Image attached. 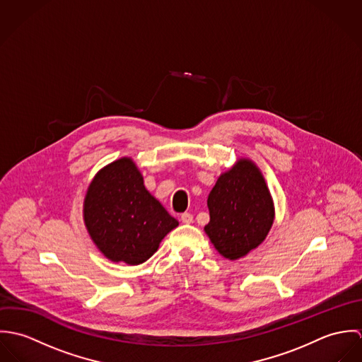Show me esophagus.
I'll return each instance as SVG.
<instances>
[{"label":"esophagus","mask_w":362,"mask_h":362,"mask_svg":"<svg viewBox=\"0 0 362 362\" xmlns=\"http://www.w3.org/2000/svg\"><path fill=\"white\" fill-rule=\"evenodd\" d=\"M181 221L184 224H191L194 221V216L191 213H182L181 214Z\"/></svg>","instance_id":"obj_1"}]
</instances>
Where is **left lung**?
Masks as SVG:
<instances>
[{"label":"left lung","instance_id":"left-lung-1","mask_svg":"<svg viewBox=\"0 0 362 362\" xmlns=\"http://www.w3.org/2000/svg\"><path fill=\"white\" fill-rule=\"evenodd\" d=\"M205 233L217 252L230 260L247 257L266 240L274 204L257 163L240 157L221 173L207 197Z\"/></svg>","mask_w":362,"mask_h":362}]
</instances>
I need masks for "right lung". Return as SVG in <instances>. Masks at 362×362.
<instances>
[{"label": "right lung", "instance_id": "1", "mask_svg": "<svg viewBox=\"0 0 362 362\" xmlns=\"http://www.w3.org/2000/svg\"><path fill=\"white\" fill-rule=\"evenodd\" d=\"M86 230L105 258L141 264L178 221L144 185V175L131 157H121L93 177L83 199Z\"/></svg>", "mask_w": 362, "mask_h": 362}]
</instances>
